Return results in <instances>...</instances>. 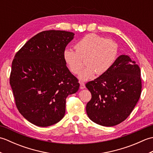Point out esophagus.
<instances>
[{
  "mask_svg": "<svg viewBox=\"0 0 153 153\" xmlns=\"http://www.w3.org/2000/svg\"><path fill=\"white\" fill-rule=\"evenodd\" d=\"M85 88V83H83V82H81L80 83V89H83Z\"/></svg>",
  "mask_w": 153,
  "mask_h": 153,
  "instance_id": "esophagus-1",
  "label": "esophagus"
}]
</instances>
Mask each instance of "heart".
I'll list each match as a JSON object with an SVG mask.
<instances>
[{
	"instance_id": "obj_1",
	"label": "heart",
	"mask_w": 153,
	"mask_h": 153,
	"mask_svg": "<svg viewBox=\"0 0 153 153\" xmlns=\"http://www.w3.org/2000/svg\"><path fill=\"white\" fill-rule=\"evenodd\" d=\"M76 51L65 49L63 59L71 73L79 74L85 59L86 67L79 74V79L85 81L95 75L107 72L114 64L118 56V45L114 41L95 33L85 35L74 45Z\"/></svg>"
}]
</instances>
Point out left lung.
I'll return each mask as SVG.
<instances>
[{"label": "left lung", "instance_id": "obj_1", "mask_svg": "<svg viewBox=\"0 0 153 153\" xmlns=\"http://www.w3.org/2000/svg\"><path fill=\"white\" fill-rule=\"evenodd\" d=\"M141 70L128 55H120L110 69L86 83L91 93L86 112L93 122L111 127L128 118L141 93Z\"/></svg>", "mask_w": 153, "mask_h": 153}]
</instances>
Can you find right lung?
Returning a JSON list of instances; mask_svg holds the SVG:
<instances>
[{
	"label": "right lung",
	"mask_w": 153,
	"mask_h": 153,
	"mask_svg": "<svg viewBox=\"0 0 153 153\" xmlns=\"http://www.w3.org/2000/svg\"><path fill=\"white\" fill-rule=\"evenodd\" d=\"M72 32L49 30L31 38L12 64L10 83L19 113L33 124L50 126L66 112V99L76 93L79 83L63 59L73 39Z\"/></svg>",
	"instance_id": "1"
}]
</instances>
